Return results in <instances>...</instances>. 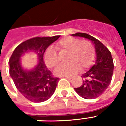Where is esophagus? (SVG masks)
I'll use <instances>...</instances> for the list:
<instances>
[{"mask_svg": "<svg viewBox=\"0 0 126 126\" xmlns=\"http://www.w3.org/2000/svg\"><path fill=\"white\" fill-rule=\"evenodd\" d=\"M65 78H67V79H71V77H69V76H65Z\"/></svg>", "mask_w": 126, "mask_h": 126, "instance_id": "obj_1", "label": "esophagus"}]
</instances>
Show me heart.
Listing matches in <instances>:
<instances>
[{"label":"heart","mask_w":126,"mask_h":126,"mask_svg":"<svg viewBox=\"0 0 126 126\" xmlns=\"http://www.w3.org/2000/svg\"><path fill=\"white\" fill-rule=\"evenodd\" d=\"M56 48L61 55H66L67 64L61 65L55 69L58 76H69L76 74L80 69L84 71L90 67L95 58L93 44L88 40L73 38L71 36L61 39L56 44ZM45 64L50 69L56 67L60 62L57 50L48 47L44 55Z\"/></svg>","instance_id":"obj_1"}]
</instances>
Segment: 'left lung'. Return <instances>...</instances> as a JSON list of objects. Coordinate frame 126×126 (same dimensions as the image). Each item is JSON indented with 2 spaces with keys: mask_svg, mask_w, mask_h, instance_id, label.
Instances as JSON below:
<instances>
[{
  "mask_svg": "<svg viewBox=\"0 0 126 126\" xmlns=\"http://www.w3.org/2000/svg\"><path fill=\"white\" fill-rule=\"evenodd\" d=\"M88 39L94 45L96 54L95 64L88 71L82 74L83 84L80 87L74 88L78 94L86 99L98 97L108 88L113 73V60L109 50L93 36L86 33L72 34Z\"/></svg>",
  "mask_w": 126,
  "mask_h": 126,
  "instance_id": "obj_1",
  "label": "left lung"
}]
</instances>
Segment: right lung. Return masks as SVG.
<instances>
[{
	"instance_id": "right-lung-1",
	"label": "right lung",
	"mask_w": 126,
	"mask_h": 126,
	"mask_svg": "<svg viewBox=\"0 0 126 126\" xmlns=\"http://www.w3.org/2000/svg\"><path fill=\"white\" fill-rule=\"evenodd\" d=\"M60 36L35 37L16 47L9 59V74L15 86L28 100L40 103L48 100L55 92L59 78L52 76L45 65L44 54L47 48ZM36 52L38 65L31 71L24 70L20 64V56L25 52Z\"/></svg>"
}]
</instances>
